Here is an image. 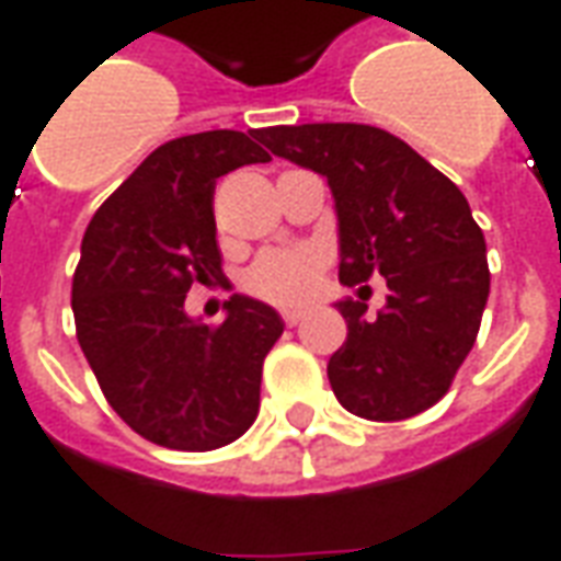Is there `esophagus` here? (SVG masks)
Listing matches in <instances>:
<instances>
[{"mask_svg": "<svg viewBox=\"0 0 561 561\" xmlns=\"http://www.w3.org/2000/svg\"><path fill=\"white\" fill-rule=\"evenodd\" d=\"M282 319H285V324H300V321L307 319V309H282Z\"/></svg>", "mask_w": 561, "mask_h": 561, "instance_id": "esophagus-1", "label": "esophagus"}]
</instances>
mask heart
Wrapping results in <instances>:
<instances>
[{"label": "heart", "instance_id": "heart-1", "mask_svg": "<svg viewBox=\"0 0 561 561\" xmlns=\"http://www.w3.org/2000/svg\"><path fill=\"white\" fill-rule=\"evenodd\" d=\"M319 254L309 249H273L264 252L242 276V288L267 304H300L319 282Z\"/></svg>", "mask_w": 561, "mask_h": 561}]
</instances>
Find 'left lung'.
<instances>
[{"instance_id": "8db88e82", "label": "left lung", "mask_w": 561, "mask_h": 561, "mask_svg": "<svg viewBox=\"0 0 561 561\" xmlns=\"http://www.w3.org/2000/svg\"><path fill=\"white\" fill-rule=\"evenodd\" d=\"M261 142L328 179L340 282L379 273L389 285L376 319L358 300L336 304L348 328L328 362L336 401L374 422L434 407L468 358L489 297L483 230L465 194L403 139L367 124L267 127Z\"/></svg>"}]
</instances>
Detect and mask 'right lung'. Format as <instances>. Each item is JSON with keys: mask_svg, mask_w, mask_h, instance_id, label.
<instances>
[{"mask_svg": "<svg viewBox=\"0 0 561 561\" xmlns=\"http://www.w3.org/2000/svg\"><path fill=\"white\" fill-rule=\"evenodd\" d=\"M261 130L160 145L96 209L81 240L72 312L81 352L112 403L151 444L206 453L252 428L279 312L225 300L221 324L185 312L194 282H221L213 194L227 172L267 163Z\"/></svg>", "mask_w": 561, "mask_h": 561, "instance_id": "add662e5", "label": "right lung"}]
</instances>
